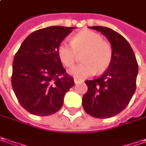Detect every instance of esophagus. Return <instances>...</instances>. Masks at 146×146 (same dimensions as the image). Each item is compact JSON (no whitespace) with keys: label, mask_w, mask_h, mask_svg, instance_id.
I'll return each mask as SVG.
<instances>
[{"label":"esophagus","mask_w":146,"mask_h":146,"mask_svg":"<svg viewBox=\"0 0 146 146\" xmlns=\"http://www.w3.org/2000/svg\"><path fill=\"white\" fill-rule=\"evenodd\" d=\"M82 81H79V80H77V79H74V83L75 84H79V83H82Z\"/></svg>","instance_id":"1"}]
</instances>
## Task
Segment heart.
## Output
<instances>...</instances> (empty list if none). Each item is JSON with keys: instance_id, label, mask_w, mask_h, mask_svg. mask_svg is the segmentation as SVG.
Listing matches in <instances>:
<instances>
[{"instance_id": "obj_1", "label": "heart", "mask_w": 146, "mask_h": 146, "mask_svg": "<svg viewBox=\"0 0 146 146\" xmlns=\"http://www.w3.org/2000/svg\"><path fill=\"white\" fill-rule=\"evenodd\" d=\"M82 64L73 68L69 73L77 79H84L96 73H103L111 63L113 51L111 44L103 41L98 33L83 31L72 37L71 44L62 42L57 48L58 56L64 65L71 68L76 63L78 53H82Z\"/></svg>"}]
</instances>
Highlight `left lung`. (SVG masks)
I'll return each instance as SVG.
<instances>
[{
    "label": "left lung",
    "mask_w": 146,
    "mask_h": 146,
    "mask_svg": "<svg viewBox=\"0 0 146 146\" xmlns=\"http://www.w3.org/2000/svg\"><path fill=\"white\" fill-rule=\"evenodd\" d=\"M99 31L110 42L113 57L108 70L99 78L86 81L87 92L82 106L90 115L107 119L120 113L136 90L138 64L133 49L121 35L104 27H89Z\"/></svg>",
    "instance_id": "1"
}]
</instances>
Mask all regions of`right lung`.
<instances>
[{
  "label": "right lung",
  "instance_id": "obj_1",
  "mask_svg": "<svg viewBox=\"0 0 146 146\" xmlns=\"http://www.w3.org/2000/svg\"><path fill=\"white\" fill-rule=\"evenodd\" d=\"M73 27L53 26L35 31L23 41L13 62L12 87L28 112L46 116L57 112L74 81L65 73L57 48Z\"/></svg>",
  "mask_w": 146,
  "mask_h": 146
}]
</instances>
